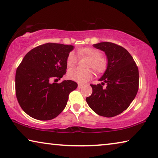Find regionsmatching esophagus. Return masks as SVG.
Segmentation results:
<instances>
[{"mask_svg":"<svg viewBox=\"0 0 158 158\" xmlns=\"http://www.w3.org/2000/svg\"><path fill=\"white\" fill-rule=\"evenodd\" d=\"M82 87H83V85L81 84H78V88H79V89L82 88Z\"/></svg>","mask_w":158,"mask_h":158,"instance_id":"obj_1","label":"esophagus"}]
</instances>
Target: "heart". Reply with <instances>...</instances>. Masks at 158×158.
I'll use <instances>...</instances> for the list:
<instances>
[{
  "label": "heart",
  "mask_w": 158,
  "mask_h": 158,
  "mask_svg": "<svg viewBox=\"0 0 158 158\" xmlns=\"http://www.w3.org/2000/svg\"><path fill=\"white\" fill-rule=\"evenodd\" d=\"M77 54L79 57H87L90 59L88 67L94 69L97 74H102L106 72L107 67V61L102 57V52L94 48L86 47L77 50ZM78 62L77 56L74 52H70L66 59V64L68 68L75 66ZM94 75L91 69L81 70L79 69H69L67 72V77L79 83H84L91 79Z\"/></svg>",
  "instance_id": "1"
}]
</instances>
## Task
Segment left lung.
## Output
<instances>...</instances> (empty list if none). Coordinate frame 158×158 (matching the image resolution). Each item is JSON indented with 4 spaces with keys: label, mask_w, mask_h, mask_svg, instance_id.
<instances>
[{
    "label": "left lung",
    "mask_w": 158,
    "mask_h": 158,
    "mask_svg": "<svg viewBox=\"0 0 158 158\" xmlns=\"http://www.w3.org/2000/svg\"><path fill=\"white\" fill-rule=\"evenodd\" d=\"M107 58V67L99 79L101 84H91L93 92L86 100L96 113L106 117L121 114L128 108L139 90V69L129 52L110 42L94 44ZM107 84L106 89L102 86Z\"/></svg>",
    "instance_id": "left-lung-1"
}]
</instances>
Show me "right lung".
Here are the masks:
<instances>
[{"mask_svg":"<svg viewBox=\"0 0 158 158\" xmlns=\"http://www.w3.org/2000/svg\"><path fill=\"white\" fill-rule=\"evenodd\" d=\"M73 49L71 45L47 43L24 57L16 71L15 93L19 106L30 117L50 120L64 109L69 94L78 85L72 80L56 81L65 74L67 57Z\"/></svg>","mask_w":158,"mask_h":158,"instance_id":"right-lung-1","label":"right lung"}]
</instances>
